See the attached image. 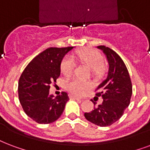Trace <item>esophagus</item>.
<instances>
[{"instance_id": "34e87169", "label": "esophagus", "mask_w": 150, "mask_h": 150, "mask_svg": "<svg viewBox=\"0 0 150 150\" xmlns=\"http://www.w3.org/2000/svg\"><path fill=\"white\" fill-rule=\"evenodd\" d=\"M69 97H70V98H71V99H75V100H79V101H80V102L82 101V99H81V98H78V97H76V96H74V95H70Z\"/></svg>"}]
</instances>
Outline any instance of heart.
Instances as JSON below:
<instances>
[{"label": "heart", "instance_id": "1", "mask_svg": "<svg viewBox=\"0 0 150 150\" xmlns=\"http://www.w3.org/2000/svg\"><path fill=\"white\" fill-rule=\"evenodd\" d=\"M75 57L88 65L93 71H98L103 65V58L100 53L93 49H85L75 54ZM75 67V63L72 56H67L61 64V71L65 75L71 74ZM66 89L75 95H83L91 87L88 82L74 78L69 79L65 83Z\"/></svg>", "mask_w": 150, "mask_h": 150}]
</instances>
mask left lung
Masks as SVG:
<instances>
[{"label":"left lung","mask_w":150,"mask_h":150,"mask_svg":"<svg viewBox=\"0 0 150 150\" xmlns=\"http://www.w3.org/2000/svg\"><path fill=\"white\" fill-rule=\"evenodd\" d=\"M105 54L109 64L108 75L98 86L96 96L103 98V103L89 113L86 120L99 126H109L123 115L130 103L132 83L123 60L115 51L106 46H98ZM94 104L96 103H94Z\"/></svg>","instance_id":"left-lung-1"}]
</instances>
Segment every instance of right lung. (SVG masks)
<instances>
[{
  "label": "right lung",
  "instance_id": "obj_1",
  "mask_svg": "<svg viewBox=\"0 0 150 150\" xmlns=\"http://www.w3.org/2000/svg\"><path fill=\"white\" fill-rule=\"evenodd\" d=\"M73 47H49L36 55L21 75L19 100L25 114L40 124H48L60 117L69 97L66 92L49 95L50 85L60 75L61 62Z\"/></svg>",
  "mask_w": 150,
  "mask_h": 150
}]
</instances>
